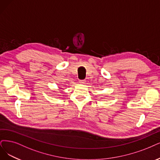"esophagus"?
<instances>
[{
  "label": "esophagus",
  "instance_id": "1",
  "mask_svg": "<svg viewBox=\"0 0 160 160\" xmlns=\"http://www.w3.org/2000/svg\"><path fill=\"white\" fill-rule=\"evenodd\" d=\"M85 82H86L85 80H79V83L80 84H85Z\"/></svg>",
  "mask_w": 160,
  "mask_h": 160
}]
</instances>
